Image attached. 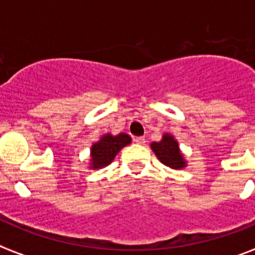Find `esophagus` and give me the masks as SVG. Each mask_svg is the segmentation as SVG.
Masks as SVG:
<instances>
[{
  "label": "esophagus",
  "mask_w": 255,
  "mask_h": 255,
  "mask_svg": "<svg viewBox=\"0 0 255 255\" xmlns=\"http://www.w3.org/2000/svg\"><path fill=\"white\" fill-rule=\"evenodd\" d=\"M134 141L138 144H144L145 143V138H144V136H135Z\"/></svg>",
  "instance_id": "esophagus-1"
}]
</instances>
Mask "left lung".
Segmentation results:
<instances>
[{"instance_id": "left-lung-1", "label": "left lung", "mask_w": 255, "mask_h": 255, "mask_svg": "<svg viewBox=\"0 0 255 255\" xmlns=\"http://www.w3.org/2000/svg\"><path fill=\"white\" fill-rule=\"evenodd\" d=\"M150 147L159 161L168 167L182 168L185 166V161L182 159V155L180 153L179 144L171 135H163V139L159 143H152Z\"/></svg>"}]
</instances>
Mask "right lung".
Returning a JSON list of instances; mask_svg holds the SVG:
<instances>
[{"label": "right lung", "instance_id": "add662e5", "mask_svg": "<svg viewBox=\"0 0 255 255\" xmlns=\"http://www.w3.org/2000/svg\"><path fill=\"white\" fill-rule=\"evenodd\" d=\"M130 141L131 138L124 132L116 136L111 134L102 136V139L92 147V168H101L111 163L115 155L120 152L121 148L130 144Z\"/></svg>", "mask_w": 255, "mask_h": 255}]
</instances>
